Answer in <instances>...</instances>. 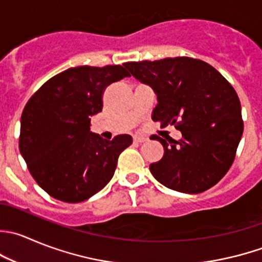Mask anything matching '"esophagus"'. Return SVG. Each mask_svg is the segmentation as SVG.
Wrapping results in <instances>:
<instances>
[{
	"label": "esophagus",
	"mask_w": 262,
	"mask_h": 262,
	"mask_svg": "<svg viewBox=\"0 0 262 262\" xmlns=\"http://www.w3.org/2000/svg\"><path fill=\"white\" fill-rule=\"evenodd\" d=\"M134 143H143V142L147 141V137L144 136H134L133 137Z\"/></svg>",
	"instance_id": "esophagus-1"
}]
</instances>
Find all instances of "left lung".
Segmentation results:
<instances>
[{
  "label": "left lung",
  "mask_w": 262,
  "mask_h": 262,
  "mask_svg": "<svg viewBox=\"0 0 262 262\" xmlns=\"http://www.w3.org/2000/svg\"><path fill=\"white\" fill-rule=\"evenodd\" d=\"M124 67L157 96L152 120L174 125L183 138L167 141L160 161L149 165L157 182L182 193L205 192L229 170L243 134L237 92L207 62L190 57L125 62Z\"/></svg>",
  "instance_id": "1"
}]
</instances>
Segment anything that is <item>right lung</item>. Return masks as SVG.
<instances>
[{
	"label": "right lung",
	"instance_id": "add662e5",
	"mask_svg": "<svg viewBox=\"0 0 262 262\" xmlns=\"http://www.w3.org/2000/svg\"><path fill=\"white\" fill-rule=\"evenodd\" d=\"M129 77L120 65L70 68L48 79L25 105L20 120V154L30 174L53 199L77 204L111 180L129 134L113 141L91 132L102 111V93Z\"/></svg>",
	"mask_w": 262,
	"mask_h": 262
}]
</instances>
